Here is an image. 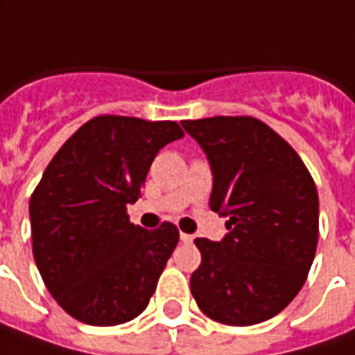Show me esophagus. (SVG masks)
Returning a JSON list of instances; mask_svg holds the SVG:
<instances>
[{
    "label": "esophagus",
    "mask_w": 355,
    "mask_h": 355,
    "mask_svg": "<svg viewBox=\"0 0 355 355\" xmlns=\"http://www.w3.org/2000/svg\"><path fill=\"white\" fill-rule=\"evenodd\" d=\"M180 241H182V243H192V241H194V236H190V234H180Z\"/></svg>",
    "instance_id": "34e87169"
}]
</instances>
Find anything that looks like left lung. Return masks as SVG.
<instances>
[{
	"label": "left lung",
	"mask_w": 355,
	"mask_h": 355,
	"mask_svg": "<svg viewBox=\"0 0 355 355\" xmlns=\"http://www.w3.org/2000/svg\"><path fill=\"white\" fill-rule=\"evenodd\" d=\"M214 175L210 208L227 216L222 241L196 238L200 267L190 291L216 322L251 326L299 295L318 243V192L279 133L250 116L180 121Z\"/></svg>",
	"instance_id": "obj_1"
}]
</instances>
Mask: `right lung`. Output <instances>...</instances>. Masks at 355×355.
Segmentation results:
<instances>
[{"mask_svg": "<svg viewBox=\"0 0 355 355\" xmlns=\"http://www.w3.org/2000/svg\"><path fill=\"white\" fill-rule=\"evenodd\" d=\"M184 131L177 121L98 116L44 168L29 202L33 255L53 299L80 322L116 326L147 309L178 243L163 222H129L153 159Z\"/></svg>", "mask_w": 355, "mask_h": 355, "instance_id": "obj_1", "label": "right lung"}]
</instances>
